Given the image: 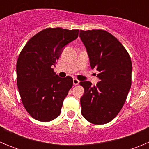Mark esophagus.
Segmentation results:
<instances>
[{"mask_svg":"<svg viewBox=\"0 0 149 149\" xmlns=\"http://www.w3.org/2000/svg\"><path fill=\"white\" fill-rule=\"evenodd\" d=\"M79 83H80V81H78L77 79H76V78L73 79V84L74 86H76V85H78Z\"/></svg>","mask_w":149,"mask_h":149,"instance_id":"obj_1","label":"esophagus"}]
</instances>
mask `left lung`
<instances>
[{
    "label": "left lung",
    "mask_w": 149,
    "mask_h": 149,
    "mask_svg": "<svg viewBox=\"0 0 149 149\" xmlns=\"http://www.w3.org/2000/svg\"><path fill=\"white\" fill-rule=\"evenodd\" d=\"M79 36L86 47L91 68L99 72L100 80L96 86L89 81L80 83L84 88L81 113L95 125L108 123L122 110L131 89V57L122 43L105 30H80Z\"/></svg>",
    "instance_id": "8db88e82"
}]
</instances>
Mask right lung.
<instances>
[{
    "mask_svg": "<svg viewBox=\"0 0 149 149\" xmlns=\"http://www.w3.org/2000/svg\"><path fill=\"white\" fill-rule=\"evenodd\" d=\"M78 32L46 28L33 36L21 51L16 64L17 85L24 108L36 120L50 122L60 116L73 79L60 77L53 67L65 45L78 37Z\"/></svg>",
    "mask_w": 149,
    "mask_h": 149,
    "instance_id": "1",
    "label": "right lung"
}]
</instances>
